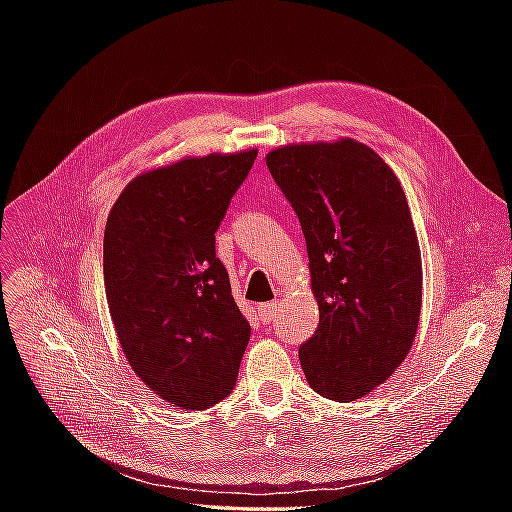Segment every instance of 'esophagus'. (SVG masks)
<instances>
[{
	"label": "esophagus",
	"mask_w": 512,
	"mask_h": 512,
	"mask_svg": "<svg viewBox=\"0 0 512 512\" xmlns=\"http://www.w3.org/2000/svg\"><path fill=\"white\" fill-rule=\"evenodd\" d=\"M257 312H259V319H262L264 323H270V321H273V319L277 317V312H279V301L262 303V306L257 308Z\"/></svg>",
	"instance_id": "esophagus-1"
}]
</instances>
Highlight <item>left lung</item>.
<instances>
[{
    "label": "left lung",
    "instance_id": "1",
    "mask_svg": "<svg viewBox=\"0 0 512 512\" xmlns=\"http://www.w3.org/2000/svg\"><path fill=\"white\" fill-rule=\"evenodd\" d=\"M266 165L299 217L319 303V328L299 347L303 374L323 398H363L418 332L422 259L405 191L354 138L279 147Z\"/></svg>",
    "mask_w": 512,
    "mask_h": 512
}]
</instances>
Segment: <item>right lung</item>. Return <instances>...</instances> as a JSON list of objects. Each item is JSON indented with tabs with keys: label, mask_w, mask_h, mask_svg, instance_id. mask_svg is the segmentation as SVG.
Returning a JSON list of instances; mask_svg holds the SVG:
<instances>
[{
	"label": "right lung",
	"mask_w": 512,
	"mask_h": 512,
	"mask_svg": "<svg viewBox=\"0 0 512 512\" xmlns=\"http://www.w3.org/2000/svg\"><path fill=\"white\" fill-rule=\"evenodd\" d=\"M255 158L248 149L145 171L107 217L103 275L118 343L136 376L182 409L231 394L250 339L215 231Z\"/></svg>",
	"instance_id": "right-lung-1"
}]
</instances>
